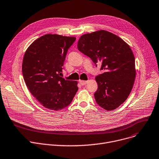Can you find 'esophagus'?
I'll return each mask as SVG.
<instances>
[{
	"label": "esophagus",
	"mask_w": 159,
	"mask_h": 159,
	"mask_svg": "<svg viewBox=\"0 0 159 159\" xmlns=\"http://www.w3.org/2000/svg\"><path fill=\"white\" fill-rule=\"evenodd\" d=\"M88 81H85V80H79V82H80V84L81 85H85L86 84L88 83Z\"/></svg>",
	"instance_id": "1"
}]
</instances>
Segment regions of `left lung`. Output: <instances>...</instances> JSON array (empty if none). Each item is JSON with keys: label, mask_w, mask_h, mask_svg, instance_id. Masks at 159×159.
<instances>
[{"label": "left lung", "mask_w": 159, "mask_h": 159, "mask_svg": "<svg viewBox=\"0 0 159 159\" xmlns=\"http://www.w3.org/2000/svg\"><path fill=\"white\" fill-rule=\"evenodd\" d=\"M77 48L96 66L102 64L101 70L104 71L95 78L97 104L108 111L118 108L128 98L136 77L135 57L131 48L117 35L103 30L82 35Z\"/></svg>", "instance_id": "8db88e82"}]
</instances>
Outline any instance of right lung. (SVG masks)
<instances>
[{"mask_svg":"<svg viewBox=\"0 0 159 159\" xmlns=\"http://www.w3.org/2000/svg\"><path fill=\"white\" fill-rule=\"evenodd\" d=\"M76 38L46 34L26 49L22 72L28 90L45 108L58 111L68 106L78 91L77 82L61 77L70 47Z\"/></svg>","mask_w":159,"mask_h":159,"instance_id":"right-lung-1","label":"right lung"}]
</instances>
